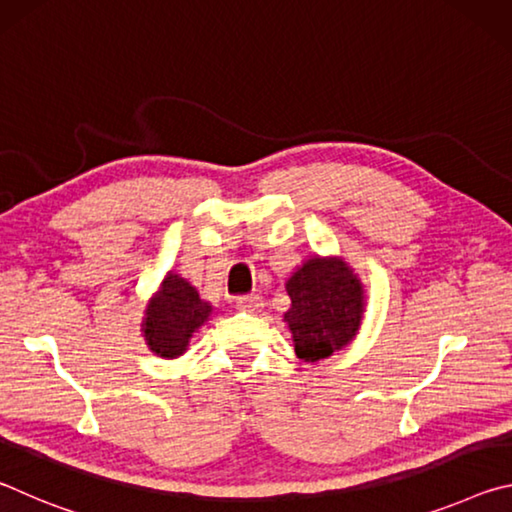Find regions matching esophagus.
<instances>
[{
    "mask_svg": "<svg viewBox=\"0 0 512 512\" xmlns=\"http://www.w3.org/2000/svg\"><path fill=\"white\" fill-rule=\"evenodd\" d=\"M262 307H264V300L255 296V293L237 298V309L246 311V314H257V311H262Z\"/></svg>",
    "mask_w": 512,
    "mask_h": 512,
    "instance_id": "1",
    "label": "esophagus"
}]
</instances>
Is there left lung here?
Here are the masks:
<instances>
[{
    "label": "left lung",
    "instance_id": "obj_1",
    "mask_svg": "<svg viewBox=\"0 0 512 512\" xmlns=\"http://www.w3.org/2000/svg\"><path fill=\"white\" fill-rule=\"evenodd\" d=\"M284 289L291 298L284 323L302 361L327 359L357 339L366 289L343 257H309L287 277Z\"/></svg>",
    "mask_w": 512,
    "mask_h": 512
}]
</instances>
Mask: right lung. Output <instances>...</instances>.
I'll return each instance as SVG.
<instances>
[{
    "instance_id": "add662e5",
    "label": "right lung",
    "mask_w": 512,
    "mask_h": 512,
    "mask_svg": "<svg viewBox=\"0 0 512 512\" xmlns=\"http://www.w3.org/2000/svg\"><path fill=\"white\" fill-rule=\"evenodd\" d=\"M212 302L201 298L185 277L169 271L160 289L146 302L142 336L149 350L160 359H178L189 348V341L212 316Z\"/></svg>"
}]
</instances>
